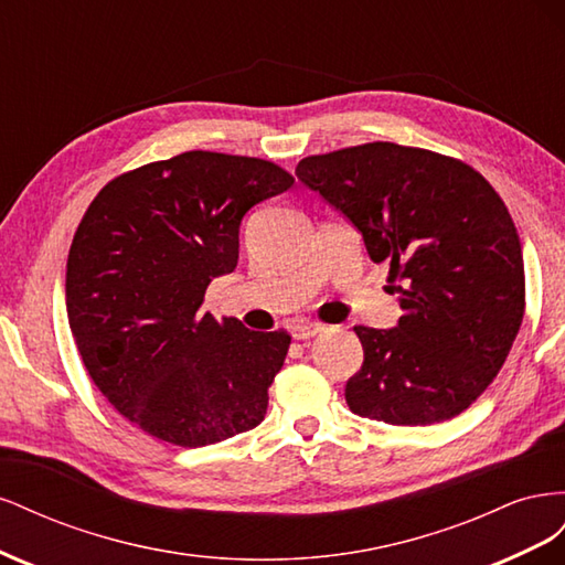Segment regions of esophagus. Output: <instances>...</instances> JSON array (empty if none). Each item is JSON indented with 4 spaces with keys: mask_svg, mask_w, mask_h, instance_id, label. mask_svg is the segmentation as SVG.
Listing matches in <instances>:
<instances>
[{
    "mask_svg": "<svg viewBox=\"0 0 565 565\" xmlns=\"http://www.w3.org/2000/svg\"><path fill=\"white\" fill-rule=\"evenodd\" d=\"M320 332H324V324H320V322H297L292 328L295 339H311Z\"/></svg>",
    "mask_w": 565,
    "mask_h": 565,
    "instance_id": "obj_1",
    "label": "esophagus"
}]
</instances>
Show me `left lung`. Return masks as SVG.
Wrapping results in <instances>:
<instances>
[{
    "label": "left lung",
    "instance_id": "obj_1",
    "mask_svg": "<svg viewBox=\"0 0 565 565\" xmlns=\"http://www.w3.org/2000/svg\"><path fill=\"white\" fill-rule=\"evenodd\" d=\"M297 177L388 264L403 309L393 330L353 328L365 358L347 382L351 413L398 426L457 417L502 370L525 311L507 204L467 162L388 141L303 158Z\"/></svg>",
    "mask_w": 565,
    "mask_h": 565
}]
</instances>
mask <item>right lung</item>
<instances>
[{"label": "right lung", "mask_w": 565, "mask_h": 565, "mask_svg": "<svg viewBox=\"0 0 565 565\" xmlns=\"http://www.w3.org/2000/svg\"><path fill=\"white\" fill-rule=\"evenodd\" d=\"M295 177L259 158L188 150L108 181L75 231L67 322L89 377L148 436L202 448L262 424L289 349L202 311L237 266L241 221Z\"/></svg>", "instance_id": "add662e5"}]
</instances>
